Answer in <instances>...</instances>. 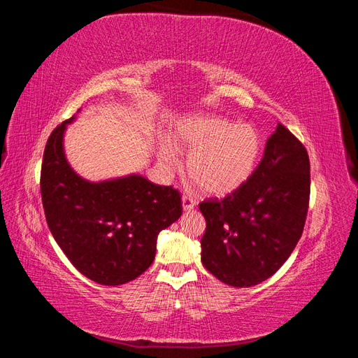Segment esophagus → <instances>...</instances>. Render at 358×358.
<instances>
[{
    "instance_id": "obj_1",
    "label": "esophagus",
    "mask_w": 358,
    "mask_h": 358,
    "mask_svg": "<svg viewBox=\"0 0 358 358\" xmlns=\"http://www.w3.org/2000/svg\"><path fill=\"white\" fill-rule=\"evenodd\" d=\"M182 208H183V210H192L194 208H196V201H194L189 196H187V194H183V196H182Z\"/></svg>"
}]
</instances>
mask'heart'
<instances>
[{
	"label": "heart",
	"mask_w": 358,
	"mask_h": 358,
	"mask_svg": "<svg viewBox=\"0 0 358 358\" xmlns=\"http://www.w3.org/2000/svg\"><path fill=\"white\" fill-rule=\"evenodd\" d=\"M171 143L180 152H189V178L213 196L239 188L251 176L259 152V138L252 127L213 116L188 119L173 136ZM173 148L164 145L159 152L161 164L167 170L178 167Z\"/></svg>",
	"instance_id": "heart-1"
}]
</instances>
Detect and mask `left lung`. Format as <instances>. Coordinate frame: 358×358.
I'll use <instances>...</instances> for the list:
<instances>
[{"mask_svg": "<svg viewBox=\"0 0 358 358\" xmlns=\"http://www.w3.org/2000/svg\"><path fill=\"white\" fill-rule=\"evenodd\" d=\"M309 167L306 148L279 122L248 180L222 200L199 204L206 220L201 262L215 278L251 287L287 262L306 222Z\"/></svg>", "mask_w": 358, "mask_h": 358, "instance_id": "8db88e82", "label": "left lung"}]
</instances>
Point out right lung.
<instances>
[{"label": "right lung", "instance_id": "add662e5", "mask_svg": "<svg viewBox=\"0 0 358 358\" xmlns=\"http://www.w3.org/2000/svg\"><path fill=\"white\" fill-rule=\"evenodd\" d=\"M59 124L43 154L40 191L52 236L82 275L122 285L154 263L157 237L182 215L180 192L138 175L92 183L64 155Z\"/></svg>", "mask_w": 358, "mask_h": 358}]
</instances>
